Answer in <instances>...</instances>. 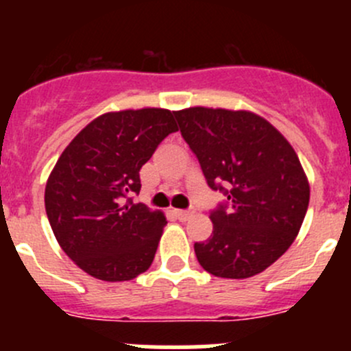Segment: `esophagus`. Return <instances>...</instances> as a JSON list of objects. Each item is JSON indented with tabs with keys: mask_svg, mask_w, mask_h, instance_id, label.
I'll return each instance as SVG.
<instances>
[{
	"mask_svg": "<svg viewBox=\"0 0 351 351\" xmlns=\"http://www.w3.org/2000/svg\"><path fill=\"white\" fill-rule=\"evenodd\" d=\"M192 214H193V208H189V210H175V215L180 219V221H186Z\"/></svg>",
	"mask_w": 351,
	"mask_h": 351,
	"instance_id": "1",
	"label": "esophagus"
}]
</instances>
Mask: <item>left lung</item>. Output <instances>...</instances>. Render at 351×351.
I'll return each instance as SVG.
<instances>
[{
    "instance_id": "obj_1",
    "label": "left lung",
    "mask_w": 351,
    "mask_h": 351,
    "mask_svg": "<svg viewBox=\"0 0 351 351\" xmlns=\"http://www.w3.org/2000/svg\"><path fill=\"white\" fill-rule=\"evenodd\" d=\"M175 113L207 185L228 197L210 210V238L195 243L204 270L261 274L289 250L306 217L309 183L289 141L256 113L192 107Z\"/></svg>"
}]
</instances>
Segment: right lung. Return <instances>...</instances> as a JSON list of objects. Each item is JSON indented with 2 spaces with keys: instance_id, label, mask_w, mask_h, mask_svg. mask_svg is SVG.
<instances>
[{
  "instance_id": "right-lung-1",
  "label": "right lung",
  "mask_w": 351,
  "mask_h": 351,
  "mask_svg": "<svg viewBox=\"0 0 351 351\" xmlns=\"http://www.w3.org/2000/svg\"><path fill=\"white\" fill-rule=\"evenodd\" d=\"M176 130L165 108L104 113L56 162L45 212L62 251L91 277L132 280L153 263L166 217L129 195L141 192V168Z\"/></svg>"
}]
</instances>
